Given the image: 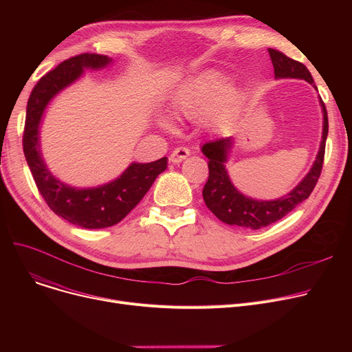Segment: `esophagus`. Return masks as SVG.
<instances>
[{"mask_svg": "<svg viewBox=\"0 0 352 352\" xmlns=\"http://www.w3.org/2000/svg\"><path fill=\"white\" fill-rule=\"evenodd\" d=\"M190 154H191V153H190L188 148H186V146H178V148H175V150L173 151V154H171V157H170V161H171L173 164H179V162H182L184 160H186Z\"/></svg>", "mask_w": 352, "mask_h": 352, "instance_id": "esophagus-1", "label": "esophagus"}]
</instances>
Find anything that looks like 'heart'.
Instances as JSON below:
<instances>
[{
    "mask_svg": "<svg viewBox=\"0 0 352 352\" xmlns=\"http://www.w3.org/2000/svg\"><path fill=\"white\" fill-rule=\"evenodd\" d=\"M236 100V91L228 85V77L223 71L211 68L184 82L177 91L174 108L190 121L208 120L212 125L224 121L228 108ZM162 126L171 128L168 118L161 120Z\"/></svg>",
    "mask_w": 352,
    "mask_h": 352,
    "instance_id": "obj_1",
    "label": "heart"
}]
</instances>
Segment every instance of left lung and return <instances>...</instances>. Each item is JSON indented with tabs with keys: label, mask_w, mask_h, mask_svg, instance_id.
Wrapping results in <instances>:
<instances>
[{
	"label": "left lung",
	"mask_w": 352,
	"mask_h": 352,
	"mask_svg": "<svg viewBox=\"0 0 352 352\" xmlns=\"http://www.w3.org/2000/svg\"><path fill=\"white\" fill-rule=\"evenodd\" d=\"M268 52L274 65V74L276 80H304L317 89V87L314 85L311 72L304 64L287 57L281 51L270 48ZM320 104L322 108V140L317 158L314 161L309 173L301 179L298 186L281 198L270 201L255 199L244 195L235 188L226 168V162L228 161V153L231 151V148L234 145L232 137L219 138L217 141L206 142L202 145V154L210 160V175L207 184L204 186V190H202V197H204L206 206L218 219H221L228 226L260 230L268 227L272 223H276V221L285 217L288 212H291L295 207L301 204L302 201H305L311 195L314 187L317 186V181L322 170L325 141L328 135V116L321 97Z\"/></svg>",
	"instance_id": "obj_1"
}]
</instances>
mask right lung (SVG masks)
<instances>
[{
  "label": "right lung",
  "mask_w": 352,
  "mask_h": 352,
  "mask_svg": "<svg viewBox=\"0 0 352 352\" xmlns=\"http://www.w3.org/2000/svg\"><path fill=\"white\" fill-rule=\"evenodd\" d=\"M113 63L107 55L81 54L61 63L36 82L27 104L23 137L24 155L40 194L48 207L68 223L98 230L118 224L166 170V157L154 162H133L114 181L92 188L71 187L55 178L44 162L40 145V124L50 101L76 82L84 69H102Z\"/></svg>",
  "instance_id": "obj_1"
}]
</instances>
